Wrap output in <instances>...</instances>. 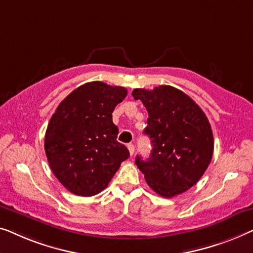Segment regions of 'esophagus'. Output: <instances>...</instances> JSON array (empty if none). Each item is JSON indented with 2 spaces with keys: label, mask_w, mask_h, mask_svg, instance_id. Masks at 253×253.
Wrapping results in <instances>:
<instances>
[{
  "label": "esophagus",
  "mask_w": 253,
  "mask_h": 253,
  "mask_svg": "<svg viewBox=\"0 0 253 253\" xmlns=\"http://www.w3.org/2000/svg\"><path fill=\"white\" fill-rule=\"evenodd\" d=\"M127 148H128V150H129V154H130V156H133V155H134V151H135V147H134V144H131V143L127 144Z\"/></svg>",
  "instance_id": "34e87169"
}]
</instances>
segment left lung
I'll return each mask as SVG.
<instances>
[{
  "label": "left lung",
  "instance_id": "obj_1",
  "mask_svg": "<svg viewBox=\"0 0 253 253\" xmlns=\"http://www.w3.org/2000/svg\"><path fill=\"white\" fill-rule=\"evenodd\" d=\"M149 118L144 129L152 150L147 161L137 156L135 164L148 186L163 197H174L197 183L213 155V134L208 117L187 94L172 86L152 90L136 88Z\"/></svg>",
  "mask_w": 253,
  "mask_h": 253
}]
</instances>
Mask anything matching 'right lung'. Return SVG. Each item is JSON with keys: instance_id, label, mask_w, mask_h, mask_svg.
<instances>
[{"instance_id": "1", "label": "right lung", "mask_w": 253, "mask_h": 253, "mask_svg": "<svg viewBox=\"0 0 253 253\" xmlns=\"http://www.w3.org/2000/svg\"><path fill=\"white\" fill-rule=\"evenodd\" d=\"M126 95V88L92 81L57 106L45 131L44 150L52 173L72 194L101 193L129 157L117 141L118 127L112 122L113 110Z\"/></svg>"}]
</instances>
